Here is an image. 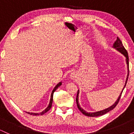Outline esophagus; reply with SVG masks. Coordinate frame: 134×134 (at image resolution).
Masks as SVG:
<instances>
[{"label":"esophagus","instance_id":"esophagus-1","mask_svg":"<svg viewBox=\"0 0 134 134\" xmlns=\"http://www.w3.org/2000/svg\"><path fill=\"white\" fill-rule=\"evenodd\" d=\"M76 77V74L75 73H72L71 74H70V78H71V79H74Z\"/></svg>","mask_w":134,"mask_h":134}]
</instances>
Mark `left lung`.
Listing matches in <instances>:
<instances>
[{
    "label": "left lung",
    "mask_w": 134,
    "mask_h": 134,
    "mask_svg": "<svg viewBox=\"0 0 134 134\" xmlns=\"http://www.w3.org/2000/svg\"><path fill=\"white\" fill-rule=\"evenodd\" d=\"M113 48H115V49H116V50H118V51H119L120 52H121V53H122L123 55H124V56L126 57V62H127V68H128V74H127V79H126V82H125V86H124V89H123L122 91H121V93H120V94L119 97H118V99L116 101V102L114 104H113V105L111 106L110 107L108 108L105 109V110H101V111H97V112H94V113H87L85 111V110H84L83 109L80 107L79 104V101H78V99H79V98H78V95H79V91L78 90L77 91V97H76V103H77V108H79V110L81 111V112L82 113V114H84V115H86V116H101V115H103L104 114H106V113H108V112H109L110 111H111V110H113V109L115 108V107H116V105H117V104L118 103V102H119V100L120 99V97L121 96V94H122V92L123 91H124V88H125V86H126V84H127V80H128V77H129V55H128V53H127V51L126 50V49L124 48V45H123L122 44V42H121L120 40L119 39V38L117 37V39H116V40L115 42L114 43V44H113Z\"/></svg>",
    "instance_id": "8db88e82"
}]
</instances>
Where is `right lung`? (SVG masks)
<instances>
[{"label": "right lung", "mask_w": 134, "mask_h": 134, "mask_svg": "<svg viewBox=\"0 0 134 134\" xmlns=\"http://www.w3.org/2000/svg\"><path fill=\"white\" fill-rule=\"evenodd\" d=\"M62 85V82H59L58 84H57V86L54 87V89H53V90L52 91V94H51V98H50V103L48 104V107L47 108L45 109V110H43L42 112H41V113H30V112H26L27 113H28V114L30 115H36V116H37V115H42L44 114L45 113H47L48 111H49V110H50V108H51L52 107V103H53V93H54V92L55 91L57 90V89L58 88V87Z\"/></svg>", "instance_id": "1"}]
</instances>
